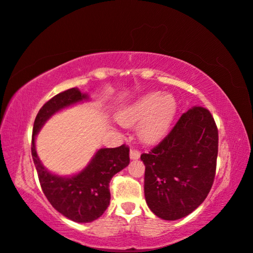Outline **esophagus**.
<instances>
[{
  "label": "esophagus",
  "instance_id": "34e87169",
  "mask_svg": "<svg viewBox=\"0 0 253 253\" xmlns=\"http://www.w3.org/2000/svg\"><path fill=\"white\" fill-rule=\"evenodd\" d=\"M139 156H140V153L138 151H136V149H130V153H129L130 160H138Z\"/></svg>",
  "mask_w": 253,
  "mask_h": 253
}]
</instances>
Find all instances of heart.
Returning <instances> with one entry per match:
<instances>
[{
  "label": "heart",
  "mask_w": 253,
  "mask_h": 253,
  "mask_svg": "<svg viewBox=\"0 0 253 253\" xmlns=\"http://www.w3.org/2000/svg\"><path fill=\"white\" fill-rule=\"evenodd\" d=\"M177 102L172 95L152 92L145 95L118 114L124 126L141 125L138 137L144 144L154 145L168 135L176 115Z\"/></svg>",
  "instance_id": "obj_1"
}]
</instances>
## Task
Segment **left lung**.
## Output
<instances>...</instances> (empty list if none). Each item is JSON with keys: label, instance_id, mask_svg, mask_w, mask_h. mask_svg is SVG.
<instances>
[{"label": "left lung", "instance_id": "obj_1", "mask_svg": "<svg viewBox=\"0 0 253 253\" xmlns=\"http://www.w3.org/2000/svg\"><path fill=\"white\" fill-rule=\"evenodd\" d=\"M217 144L211 113L193 107L156 147L142 154L145 199L156 216L178 220L203 203L215 176Z\"/></svg>", "mask_w": 253, "mask_h": 253}]
</instances>
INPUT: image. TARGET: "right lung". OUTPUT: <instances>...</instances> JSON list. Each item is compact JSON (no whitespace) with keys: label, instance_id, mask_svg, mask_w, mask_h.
Returning a JSON list of instances; mask_svg holds the SVG:
<instances>
[{"label":"right lung","instance_id":"add662e5","mask_svg":"<svg viewBox=\"0 0 253 253\" xmlns=\"http://www.w3.org/2000/svg\"><path fill=\"white\" fill-rule=\"evenodd\" d=\"M84 100H89L88 93L71 88L46 101L34 121L31 146L34 165L46 199L58 212L78 223L92 222L104 214L110 203L111 177L129 164V148L122 145L116 148H100L89 164L72 176H59L42 165L36 149L38 132L58 111Z\"/></svg>","mask_w":253,"mask_h":253}]
</instances>
